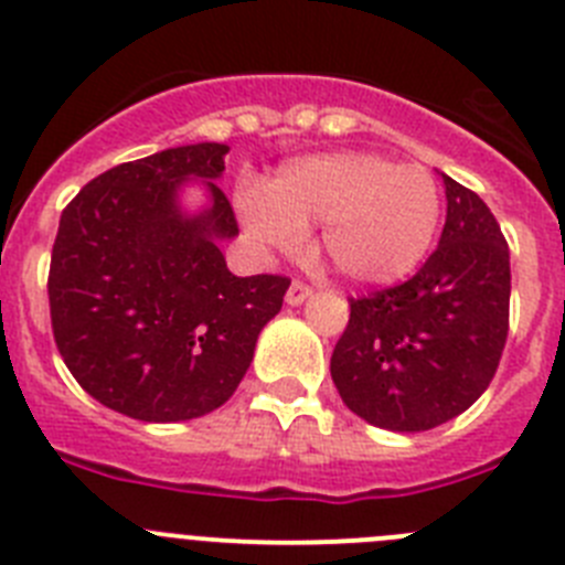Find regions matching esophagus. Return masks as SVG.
Listing matches in <instances>:
<instances>
[{
  "instance_id": "1",
  "label": "esophagus",
  "mask_w": 565,
  "mask_h": 565,
  "mask_svg": "<svg viewBox=\"0 0 565 565\" xmlns=\"http://www.w3.org/2000/svg\"><path fill=\"white\" fill-rule=\"evenodd\" d=\"M309 295H312V287H307V284H301V281H292L287 289V303L289 307H301Z\"/></svg>"
}]
</instances>
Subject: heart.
Listing matches in <instances>:
<instances>
[{"label": "heart", "mask_w": 565, "mask_h": 565, "mask_svg": "<svg viewBox=\"0 0 565 565\" xmlns=\"http://www.w3.org/2000/svg\"><path fill=\"white\" fill-rule=\"evenodd\" d=\"M258 245L289 250L320 225L318 253L352 287L403 281L428 256L441 216L436 177L419 162L374 151H329L289 160L262 191L238 196Z\"/></svg>", "instance_id": "heart-1"}]
</instances>
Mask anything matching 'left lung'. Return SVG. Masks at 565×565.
<instances>
[{"instance_id": "8db88e82", "label": "left lung", "mask_w": 565, "mask_h": 565, "mask_svg": "<svg viewBox=\"0 0 565 565\" xmlns=\"http://www.w3.org/2000/svg\"><path fill=\"white\" fill-rule=\"evenodd\" d=\"M439 247L399 287L352 298L332 352L345 408L374 428L419 434L487 391L510 329V247L479 194L441 174Z\"/></svg>"}]
</instances>
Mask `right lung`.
<instances>
[{"instance_id": "right-lung-1", "label": "right lung", "mask_w": 565, "mask_h": 565, "mask_svg": "<svg viewBox=\"0 0 565 565\" xmlns=\"http://www.w3.org/2000/svg\"><path fill=\"white\" fill-rule=\"evenodd\" d=\"M225 143L124 162L64 207L50 262L55 345L81 388L140 422H185L225 405L289 281L238 278L220 245L238 236L216 182ZM194 181L206 202L188 209Z\"/></svg>"}]
</instances>
